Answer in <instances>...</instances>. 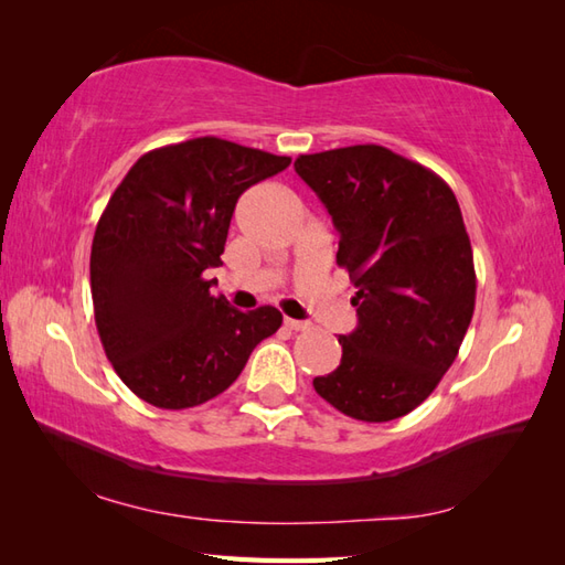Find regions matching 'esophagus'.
Wrapping results in <instances>:
<instances>
[{"instance_id": "esophagus-1", "label": "esophagus", "mask_w": 565, "mask_h": 565, "mask_svg": "<svg viewBox=\"0 0 565 565\" xmlns=\"http://www.w3.org/2000/svg\"><path fill=\"white\" fill-rule=\"evenodd\" d=\"M284 326L289 328V330L301 332V330H308V328H310V322H303V320H294V318H284Z\"/></svg>"}]
</instances>
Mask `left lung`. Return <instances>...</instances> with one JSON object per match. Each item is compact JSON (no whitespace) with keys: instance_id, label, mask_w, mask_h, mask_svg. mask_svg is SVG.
Returning <instances> with one entry per match:
<instances>
[{"instance_id":"left-lung-1","label":"left lung","mask_w":565,"mask_h":565,"mask_svg":"<svg viewBox=\"0 0 565 565\" xmlns=\"http://www.w3.org/2000/svg\"><path fill=\"white\" fill-rule=\"evenodd\" d=\"M340 233L338 264L356 289L359 326L342 362L313 379L320 398L362 423H388L429 398L476 308L473 249L454 191L383 146L294 162Z\"/></svg>"}]
</instances>
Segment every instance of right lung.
<instances>
[{"mask_svg": "<svg viewBox=\"0 0 565 565\" xmlns=\"http://www.w3.org/2000/svg\"><path fill=\"white\" fill-rule=\"evenodd\" d=\"M291 158L203 136L150 150L116 186L94 233V320L114 371L140 401L184 411L221 395L281 328L274 306L211 296L237 199Z\"/></svg>", "mask_w": 565, "mask_h": 565, "instance_id": "1", "label": "right lung"}]
</instances>
